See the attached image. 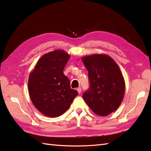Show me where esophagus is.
Returning a JSON list of instances; mask_svg holds the SVG:
<instances>
[{
    "label": "esophagus",
    "instance_id": "34e87169",
    "mask_svg": "<svg viewBox=\"0 0 151 151\" xmlns=\"http://www.w3.org/2000/svg\"><path fill=\"white\" fill-rule=\"evenodd\" d=\"M77 91H78V92L79 93H81V88H78V89H77Z\"/></svg>",
    "mask_w": 151,
    "mask_h": 151
}]
</instances>
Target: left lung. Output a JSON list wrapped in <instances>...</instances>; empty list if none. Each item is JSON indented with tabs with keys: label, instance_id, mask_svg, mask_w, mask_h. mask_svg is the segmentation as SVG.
Returning a JSON list of instances; mask_svg holds the SVG:
<instances>
[{
	"label": "left lung",
	"instance_id": "1",
	"mask_svg": "<svg viewBox=\"0 0 151 151\" xmlns=\"http://www.w3.org/2000/svg\"><path fill=\"white\" fill-rule=\"evenodd\" d=\"M81 60L89 81L83 98L96 114L107 116L119 107L125 95V80L120 69L107 55L93 54Z\"/></svg>",
	"mask_w": 151,
	"mask_h": 151
}]
</instances>
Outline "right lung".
Segmentation results:
<instances>
[{
  "label": "right lung",
  "mask_w": 151,
  "mask_h": 151,
  "mask_svg": "<svg viewBox=\"0 0 151 151\" xmlns=\"http://www.w3.org/2000/svg\"><path fill=\"white\" fill-rule=\"evenodd\" d=\"M63 50H54L40 58L28 79L32 102L42 114L59 117L70 107L78 92L70 88L63 70L70 59Z\"/></svg>",
  "instance_id": "obj_1"
}]
</instances>
